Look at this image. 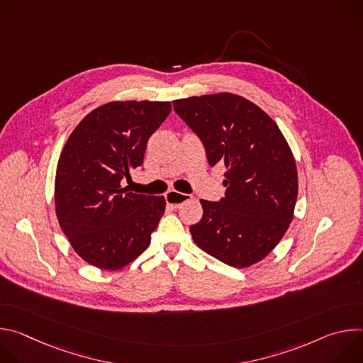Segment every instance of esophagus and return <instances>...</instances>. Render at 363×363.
<instances>
[{"instance_id":"1","label":"esophagus","mask_w":363,"mask_h":363,"mask_svg":"<svg viewBox=\"0 0 363 363\" xmlns=\"http://www.w3.org/2000/svg\"><path fill=\"white\" fill-rule=\"evenodd\" d=\"M165 199H167L168 206H171V208H179L184 202L191 201L192 196L188 194H181L178 191H168L165 195Z\"/></svg>"}]
</instances>
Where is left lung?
Here are the masks:
<instances>
[{
    "mask_svg": "<svg viewBox=\"0 0 363 363\" xmlns=\"http://www.w3.org/2000/svg\"><path fill=\"white\" fill-rule=\"evenodd\" d=\"M172 103L202 140L208 164L227 168L225 196L201 199L202 218L189 227L195 244L231 267L262 262L286 234L297 201V168L286 138L264 111L238 94Z\"/></svg>",
    "mask_w": 363,
    "mask_h": 363,
    "instance_id": "1",
    "label": "left lung"
}]
</instances>
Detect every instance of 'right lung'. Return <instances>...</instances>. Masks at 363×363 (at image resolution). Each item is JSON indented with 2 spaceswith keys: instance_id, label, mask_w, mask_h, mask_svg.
Here are the masks:
<instances>
[{
  "instance_id": "1",
  "label": "right lung",
  "mask_w": 363,
  "mask_h": 363,
  "mask_svg": "<svg viewBox=\"0 0 363 363\" xmlns=\"http://www.w3.org/2000/svg\"><path fill=\"white\" fill-rule=\"evenodd\" d=\"M171 111V101L116 100L91 111L69 136L56 171V216L86 263L119 270L149 247L165 198L121 184L143 164L150 135Z\"/></svg>"
}]
</instances>
